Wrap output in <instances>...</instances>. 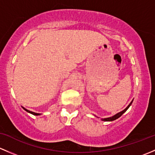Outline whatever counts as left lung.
<instances>
[{
    "instance_id": "1",
    "label": "left lung",
    "mask_w": 155,
    "mask_h": 155,
    "mask_svg": "<svg viewBox=\"0 0 155 155\" xmlns=\"http://www.w3.org/2000/svg\"><path fill=\"white\" fill-rule=\"evenodd\" d=\"M133 101H134V99L132 100L131 101H130V103L128 105H127V107H126L125 110H122V111H121V112H119V113H116V114H115L114 116H111V117L104 118V119H101V120H102V121H104V122H112V121H114V120H116V119H117L118 118L120 117V116H122V115L124 113H125V112H126V111H127V110L128 109V108L130 107V105H131V104H132V102H133Z\"/></svg>"
}]
</instances>
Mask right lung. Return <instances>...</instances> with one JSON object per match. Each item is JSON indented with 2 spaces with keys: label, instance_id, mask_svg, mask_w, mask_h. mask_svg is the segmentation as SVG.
Wrapping results in <instances>:
<instances>
[{
  "label": "right lung",
  "instance_id": "1",
  "mask_svg": "<svg viewBox=\"0 0 155 155\" xmlns=\"http://www.w3.org/2000/svg\"><path fill=\"white\" fill-rule=\"evenodd\" d=\"M22 108H23L24 110H25V111H27L28 113H31V114L34 115V116H39V115H41V113H35V112H33V111H30V110H28V109H26V108H25L24 107H22Z\"/></svg>",
  "mask_w": 155,
  "mask_h": 155
}]
</instances>
